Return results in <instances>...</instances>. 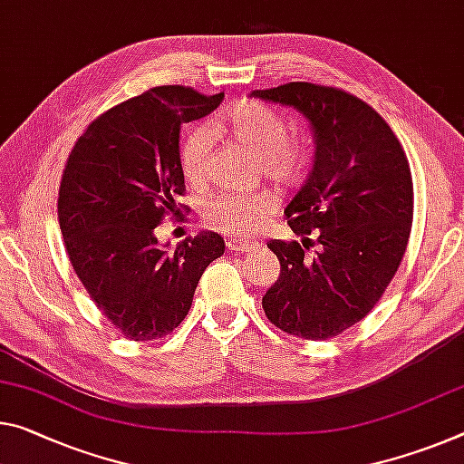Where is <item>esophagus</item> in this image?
<instances>
[{"label":"esophagus","instance_id":"34e87169","mask_svg":"<svg viewBox=\"0 0 464 464\" xmlns=\"http://www.w3.org/2000/svg\"><path fill=\"white\" fill-rule=\"evenodd\" d=\"M260 247V241H254V239H229L227 241V249L233 254H246V252H254V249Z\"/></svg>","mask_w":464,"mask_h":464}]
</instances>
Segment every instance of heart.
Segmentation results:
<instances>
[{"label": "heart", "mask_w": 464, "mask_h": 464, "mask_svg": "<svg viewBox=\"0 0 464 464\" xmlns=\"http://www.w3.org/2000/svg\"><path fill=\"white\" fill-rule=\"evenodd\" d=\"M215 131L246 146L260 157L264 173L272 179H293L304 167L305 152L299 140L285 136V117L258 101H239L218 117ZM208 138L204 131H194L181 146V171L188 183H200L204 178ZM276 200L268 192L258 194H223L206 204L204 220L220 233L237 237L258 231L264 220L275 210Z\"/></svg>", "instance_id": "b5f03b06"}]
</instances>
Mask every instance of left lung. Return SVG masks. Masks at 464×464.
<instances>
[{"label": "left lung", "instance_id": "left-lung-1", "mask_svg": "<svg viewBox=\"0 0 464 464\" xmlns=\"http://www.w3.org/2000/svg\"><path fill=\"white\" fill-rule=\"evenodd\" d=\"M252 97L293 107L314 136L312 171L285 208L304 246L270 241L281 275L262 307L293 336H336L372 312L401 266L413 223L407 154L380 113L338 88L289 82Z\"/></svg>", "mask_w": 464, "mask_h": 464}]
</instances>
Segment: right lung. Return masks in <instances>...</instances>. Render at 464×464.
<instances>
[{
	"mask_svg": "<svg viewBox=\"0 0 464 464\" xmlns=\"http://www.w3.org/2000/svg\"><path fill=\"white\" fill-rule=\"evenodd\" d=\"M225 92L157 86L109 109L73 144L57 215L70 262L88 295L130 341H152L181 324L212 260L225 254L215 231L173 252L154 229L183 194L181 126L215 111Z\"/></svg>",
	"mask_w": 464,
	"mask_h": 464,
	"instance_id": "1",
	"label": "right lung"
}]
</instances>
